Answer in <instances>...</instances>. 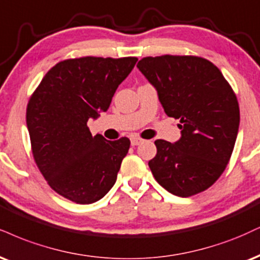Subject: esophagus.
Returning <instances> with one entry per match:
<instances>
[{"label":"esophagus","mask_w":260,"mask_h":260,"mask_svg":"<svg viewBox=\"0 0 260 260\" xmlns=\"http://www.w3.org/2000/svg\"><path fill=\"white\" fill-rule=\"evenodd\" d=\"M144 142L143 139H140V138H137V137H133V138H131V144H132L133 146H137V145H139V144H142Z\"/></svg>","instance_id":"esophagus-1"}]
</instances>
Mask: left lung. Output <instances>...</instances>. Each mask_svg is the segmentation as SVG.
Wrapping results in <instances>:
<instances>
[{"label":"left lung","instance_id":"1","mask_svg":"<svg viewBox=\"0 0 260 260\" xmlns=\"http://www.w3.org/2000/svg\"><path fill=\"white\" fill-rule=\"evenodd\" d=\"M137 68L157 90L167 116L180 122L177 142H155L157 154L149 161L155 179L180 198L205 191L233 154L240 124L235 93L219 69L200 57H146Z\"/></svg>","mask_w":260,"mask_h":260}]
</instances>
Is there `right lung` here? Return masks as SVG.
<instances>
[{"mask_svg":"<svg viewBox=\"0 0 260 260\" xmlns=\"http://www.w3.org/2000/svg\"><path fill=\"white\" fill-rule=\"evenodd\" d=\"M137 60L84 57L60 61L29 100L26 126L34 158L49 186L70 201H99L117 179L129 139L93 137L87 122L108 110Z\"/></svg>","mask_w":260,"mask_h":260,"instance_id":"right-lung-1","label":"right lung"}]
</instances>
